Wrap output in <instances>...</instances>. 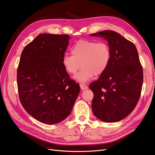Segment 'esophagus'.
I'll return each mask as SVG.
<instances>
[{
    "label": "esophagus",
    "instance_id": "1",
    "mask_svg": "<svg viewBox=\"0 0 155 155\" xmlns=\"http://www.w3.org/2000/svg\"><path fill=\"white\" fill-rule=\"evenodd\" d=\"M80 87L81 90H85V89L88 88V87L85 85V84H80Z\"/></svg>",
    "mask_w": 155,
    "mask_h": 155
}]
</instances>
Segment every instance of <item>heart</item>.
Returning a JSON list of instances; mask_svg holds the SVG:
<instances>
[{"instance_id":"b5f03b06","label":"heart","mask_w":155,"mask_h":155,"mask_svg":"<svg viewBox=\"0 0 155 155\" xmlns=\"http://www.w3.org/2000/svg\"><path fill=\"white\" fill-rule=\"evenodd\" d=\"M72 55H65L62 64L65 70L74 75L81 65V69L76 76L79 82L88 81L94 76L104 74L110 64L111 50L106 42L94 40L78 41L71 50Z\"/></svg>"}]
</instances>
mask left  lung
I'll return each mask as SVG.
<instances>
[{
  "instance_id": "obj_1",
  "label": "left lung",
  "mask_w": 155,
  "mask_h": 155,
  "mask_svg": "<svg viewBox=\"0 0 155 155\" xmlns=\"http://www.w3.org/2000/svg\"><path fill=\"white\" fill-rule=\"evenodd\" d=\"M92 36L104 37L111 50L106 71L89 85L94 93L93 113L105 122L126 118L137 106L143 85V68L135 45L118 33L105 30Z\"/></svg>"
}]
</instances>
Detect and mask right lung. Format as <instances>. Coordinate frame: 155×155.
<instances>
[{"instance_id": "add662e5", "label": "right lung", "mask_w": 155, "mask_h": 155, "mask_svg": "<svg viewBox=\"0 0 155 155\" xmlns=\"http://www.w3.org/2000/svg\"><path fill=\"white\" fill-rule=\"evenodd\" d=\"M69 38L41 34L22 51L17 74L19 100L42 123L55 124L67 118L80 92L62 64Z\"/></svg>"}]
</instances>
